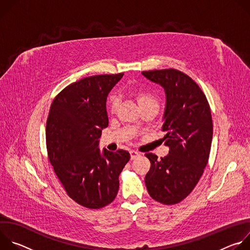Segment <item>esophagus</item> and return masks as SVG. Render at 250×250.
<instances>
[{
  "instance_id": "1",
  "label": "esophagus",
  "mask_w": 250,
  "mask_h": 250,
  "mask_svg": "<svg viewBox=\"0 0 250 250\" xmlns=\"http://www.w3.org/2000/svg\"><path fill=\"white\" fill-rule=\"evenodd\" d=\"M129 153H130V159H131V160H132V159H135L136 157H138V156L140 155V153L137 152V151H135V150H131V151H129Z\"/></svg>"
}]
</instances>
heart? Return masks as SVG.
<instances>
[{"instance_id": "1", "label": "heart", "mask_w": 250, "mask_h": 250, "mask_svg": "<svg viewBox=\"0 0 250 250\" xmlns=\"http://www.w3.org/2000/svg\"><path fill=\"white\" fill-rule=\"evenodd\" d=\"M130 95L135 99V101L137 102L139 108H142V106H146L147 104H157L156 99L154 98V96L146 91V90H142V89H131L129 91ZM117 104H118V99L116 96L112 95L109 97L108 100V110L109 112L113 113L115 112L116 108H117Z\"/></svg>"}]
</instances>
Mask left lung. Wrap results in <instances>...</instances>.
Wrapping results in <instances>:
<instances>
[{
  "mask_svg": "<svg viewBox=\"0 0 250 250\" xmlns=\"http://www.w3.org/2000/svg\"><path fill=\"white\" fill-rule=\"evenodd\" d=\"M142 75L164 88L161 130L169 146V154L160 159L146 154L151 163L146 185L153 200L174 205L193 191L208 164L212 139L209 104L198 84L179 70L144 71Z\"/></svg>",
  "mask_w": 250,
  "mask_h": 250,
  "instance_id": "1",
  "label": "left lung"
}]
</instances>
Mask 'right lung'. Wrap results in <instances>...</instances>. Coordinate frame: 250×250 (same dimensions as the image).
<instances>
[{
	"label": "right lung",
	"instance_id": "add662e5",
	"mask_svg": "<svg viewBox=\"0 0 250 250\" xmlns=\"http://www.w3.org/2000/svg\"><path fill=\"white\" fill-rule=\"evenodd\" d=\"M124 73L95 75L65 87L53 100L46 122V147L53 170L67 195L79 205L100 208L119 191V176L130 155L99 149L109 125L106 97Z\"/></svg>",
	"mask_w": 250,
	"mask_h": 250
}]
</instances>
